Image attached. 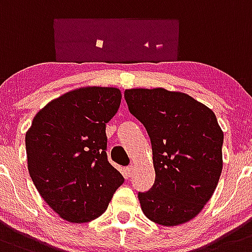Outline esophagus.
Listing matches in <instances>:
<instances>
[{
    "instance_id": "1",
    "label": "esophagus",
    "mask_w": 252,
    "mask_h": 252,
    "mask_svg": "<svg viewBox=\"0 0 252 252\" xmlns=\"http://www.w3.org/2000/svg\"><path fill=\"white\" fill-rule=\"evenodd\" d=\"M133 172H134V167H133V165H128L126 168V173L128 177L133 176Z\"/></svg>"
}]
</instances>
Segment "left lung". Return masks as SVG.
Listing matches in <instances>:
<instances>
[{"instance_id":"obj_1","label":"left lung","mask_w":252,"mask_h":252,"mask_svg":"<svg viewBox=\"0 0 252 252\" xmlns=\"http://www.w3.org/2000/svg\"><path fill=\"white\" fill-rule=\"evenodd\" d=\"M129 112L152 143L156 180L138 192L143 214L163 226L189 221L212 197L222 172L223 133L216 115L185 93L124 92Z\"/></svg>"}]
</instances>
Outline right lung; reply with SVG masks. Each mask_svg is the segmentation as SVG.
Instances as JSON below:
<instances>
[{
	"instance_id": "1",
	"label": "right lung",
	"mask_w": 252,
	"mask_h": 252,
	"mask_svg": "<svg viewBox=\"0 0 252 252\" xmlns=\"http://www.w3.org/2000/svg\"><path fill=\"white\" fill-rule=\"evenodd\" d=\"M117 88L88 87L50 101L27 130V167L45 202L61 219L89 222L124 182L106 156L105 124L121 105Z\"/></svg>"
}]
</instances>
